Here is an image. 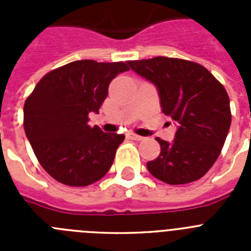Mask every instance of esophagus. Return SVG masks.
<instances>
[{
	"mask_svg": "<svg viewBox=\"0 0 251 251\" xmlns=\"http://www.w3.org/2000/svg\"><path fill=\"white\" fill-rule=\"evenodd\" d=\"M127 137L129 139H132V141H143V139H145V137L138 136V134H134V133H128Z\"/></svg>",
	"mask_w": 251,
	"mask_h": 251,
	"instance_id": "esophagus-1",
	"label": "esophagus"
}]
</instances>
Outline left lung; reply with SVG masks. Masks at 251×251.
<instances>
[{"mask_svg": "<svg viewBox=\"0 0 251 251\" xmlns=\"http://www.w3.org/2000/svg\"><path fill=\"white\" fill-rule=\"evenodd\" d=\"M128 65L156 85L162 112L178 126L174 142L156 138L161 153L147 163L151 175L168 185L205 176L220 156L231 124L229 95L223 84L188 60L157 56Z\"/></svg>", "mask_w": 251, "mask_h": 251, "instance_id": "left-lung-1", "label": "left lung"}]
</instances>
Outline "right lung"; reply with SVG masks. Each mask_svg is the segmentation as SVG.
Segmentation results:
<instances>
[{"mask_svg":"<svg viewBox=\"0 0 251 251\" xmlns=\"http://www.w3.org/2000/svg\"><path fill=\"white\" fill-rule=\"evenodd\" d=\"M129 70L128 61L77 60L51 70L36 84L24 105V128L35 156L57 182L83 187L109 171L124 134L90 127L110 81Z\"/></svg>","mask_w":251,"mask_h":251,"instance_id":"1","label":"right lung"}]
</instances>
